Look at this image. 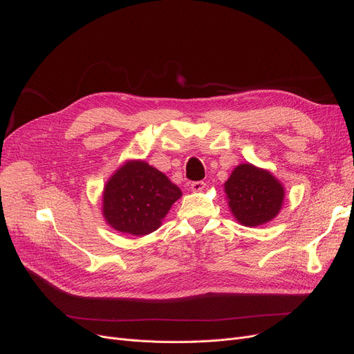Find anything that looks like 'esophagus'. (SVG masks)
Segmentation results:
<instances>
[{"instance_id":"34e87169","label":"esophagus","mask_w":354,"mask_h":354,"mask_svg":"<svg viewBox=\"0 0 354 354\" xmlns=\"http://www.w3.org/2000/svg\"><path fill=\"white\" fill-rule=\"evenodd\" d=\"M205 187H206V183H203V181H193L190 184V189L193 192H201Z\"/></svg>"}]
</instances>
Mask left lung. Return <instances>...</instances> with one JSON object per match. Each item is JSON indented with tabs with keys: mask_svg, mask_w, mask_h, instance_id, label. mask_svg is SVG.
Returning a JSON list of instances; mask_svg holds the SVG:
<instances>
[{
	"mask_svg": "<svg viewBox=\"0 0 354 354\" xmlns=\"http://www.w3.org/2000/svg\"><path fill=\"white\" fill-rule=\"evenodd\" d=\"M225 193L232 214L243 226L271 222L279 213L285 190L268 170L252 164H239L225 183Z\"/></svg>",
	"mask_w": 354,
	"mask_h": 354,
	"instance_id": "obj_1",
	"label": "left lung"
}]
</instances>
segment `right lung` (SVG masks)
Listing matches in <instances>:
<instances>
[{
    "label": "right lung",
    "mask_w": 354,
    "mask_h": 354,
    "mask_svg": "<svg viewBox=\"0 0 354 354\" xmlns=\"http://www.w3.org/2000/svg\"><path fill=\"white\" fill-rule=\"evenodd\" d=\"M181 197V190L165 174L145 161L121 165L104 189V217L121 233L142 236L157 230L161 221Z\"/></svg>",
    "instance_id": "add662e5"
}]
</instances>
